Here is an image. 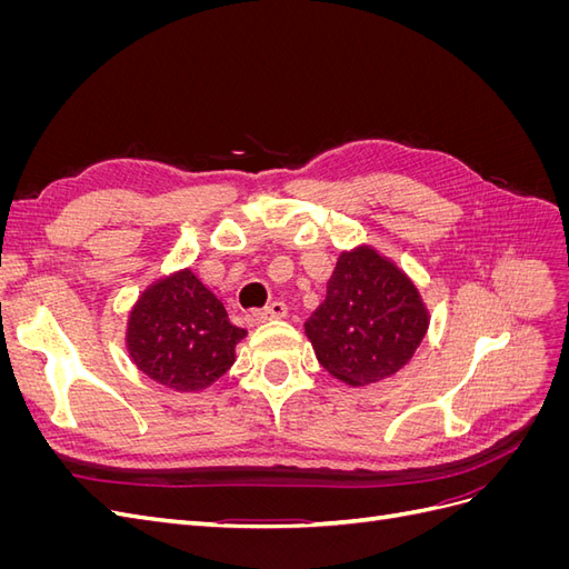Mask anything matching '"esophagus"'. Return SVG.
Wrapping results in <instances>:
<instances>
[{
	"label": "esophagus",
	"mask_w": 569,
	"mask_h": 569,
	"mask_svg": "<svg viewBox=\"0 0 569 569\" xmlns=\"http://www.w3.org/2000/svg\"><path fill=\"white\" fill-rule=\"evenodd\" d=\"M287 303L284 301H272L270 306L266 308H253V311L247 313V320L251 325H258V322H266V320H274V318H284L287 316Z\"/></svg>",
	"instance_id": "obj_1"
}]
</instances>
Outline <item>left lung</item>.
Wrapping results in <instances>:
<instances>
[{
    "label": "left lung",
    "instance_id": "left-lung-1",
    "mask_svg": "<svg viewBox=\"0 0 569 569\" xmlns=\"http://www.w3.org/2000/svg\"><path fill=\"white\" fill-rule=\"evenodd\" d=\"M427 325L418 289L406 274L372 249H358L341 253L306 335L327 372L360 387L401 370Z\"/></svg>",
    "mask_w": 569,
    "mask_h": 569
}]
</instances>
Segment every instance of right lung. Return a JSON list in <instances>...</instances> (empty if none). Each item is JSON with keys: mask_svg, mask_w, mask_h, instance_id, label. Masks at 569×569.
<instances>
[{"mask_svg": "<svg viewBox=\"0 0 569 569\" xmlns=\"http://www.w3.org/2000/svg\"><path fill=\"white\" fill-rule=\"evenodd\" d=\"M244 337L247 330L230 322L222 301L184 270L144 291L130 313L128 349L151 380L199 391L230 370Z\"/></svg>", "mask_w": 569, "mask_h": 569, "instance_id": "1", "label": "right lung"}]
</instances>
